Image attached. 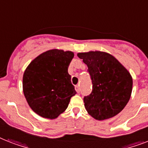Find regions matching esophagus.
Segmentation results:
<instances>
[{
  "label": "esophagus",
  "mask_w": 148,
  "mask_h": 148,
  "mask_svg": "<svg viewBox=\"0 0 148 148\" xmlns=\"http://www.w3.org/2000/svg\"><path fill=\"white\" fill-rule=\"evenodd\" d=\"M75 90H76V91L77 93L80 92V91H81V90H80V86H79V85L75 86Z\"/></svg>",
  "instance_id": "34e87169"
}]
</instances>
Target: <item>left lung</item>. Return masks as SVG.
<instances>
[{
	"mask_svg": "<svg viewBox=\"0 0 148 148\" xmlns=\"http://www.w3.org/2000/svg\"><path fill=\"white\" fill-rule=\"evenodd\" d=\"M88 67L92 92L84 97L89 114L98 121L119 114L131 98L133 79L129 71L111 54L103 51L78 53Z\"/></svg>",
	"mask_w": 148,
	"mask_h": 148,
	"instance_id": "1",
	"label": "left lung"
}]
</instances>
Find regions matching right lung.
<instances>
[{"mask_svg":"<svg viewBox=\"0 0 148 148\" xmlns=\"http://www.w3.org/2000/svg\"><path fill=\"white\" fill-rule=\"evenodd\" d=\"M72 51L52 49L40 53L27 67L23 92L30 108L40 117L55 119L76 95L68 74Z\"/></svg>","mask_w":148,"mask_h":148,"instance_id":"right-lung-1","label":"right lung"}]
</instances>
